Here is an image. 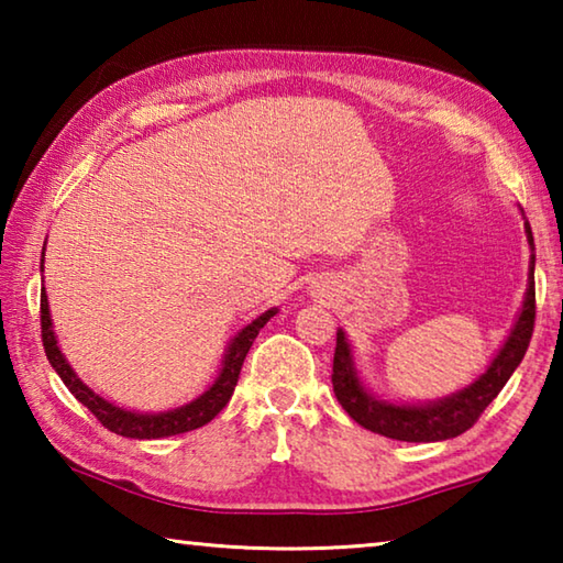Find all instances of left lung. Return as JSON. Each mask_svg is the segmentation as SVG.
Wrapping results in <instances>:
<instances>
[{
	"label": "left lung",
	"instance_id": "8db88e82",
	"mask_svg": "<svg viewBox=\"0 0 563 563\" xmlns=\"http://www.w3.org/2000/svg\"><path fill=\"white\" fill-rule=\"evenodd\" d=\"M527 238L533 247L531 225L527 223ZM533 253H531V271H529V290L523 308L519 312L517 325H514L509 340L504 342L499 355L494 357L487 373L476 383L464 387L462 393L444 397L432 405H389L383 399L367 395V389L360 385L355 365H352L350 345L345 332L338 330L335 357H332V389H335L338 402L342 409L355 419L357 424L369 432H377L389 440L399 442H440L452 440L462 434L482 417L484 409L489 407L494 397L501 393L514 369L523 360V352L529 347L533 320H537V290H533Z\"/></svg>",
	"mask_w": 563,
	"mask_h": 563
}]
</instances>
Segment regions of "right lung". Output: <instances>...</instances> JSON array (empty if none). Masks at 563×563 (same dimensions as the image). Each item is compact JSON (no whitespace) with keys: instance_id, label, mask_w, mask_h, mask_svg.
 Here are the masks:
<instances>
[{"instance_id":"add662e5","label":"right lung","mask_w":563,"mask_h":563,"mask_svg":"<svg viewBox=\"0 0 563 563\" xmlns=\"http://www.w3.org/2000/svg\"><path fill=\"white\" fill-rule=\"evenodd\" d=\"M42 345L46 352V360L52 362V367L56 369V375L62 377V383L69 387V393L79 399V402L89 409V412L99 419V422L107 427L109 432L121 434V437H131V440H158V437H170V434H180V432H190L198 430L211 422V419L221 412V409L228 405V399L233 397V389L238 385V375H241L243 360L251 350L253 340L258 338L261 328L275 316V308L263 312L261 318H255L251 325H245L238 335L233 338L231 347L225 352L223 360V369L221 375L216 377V383L206 389V393L194 399L190 405H184L178 409H170V412H161V415H136L129 412V409H121L117 405L107 402V399L99 397L97 393L81 383L76 377L74 369L69 367V362L64 360L59 345H56V335L52 330V318H49V302H46V292L42 290Z\"/></svg>"}]
</instances>
